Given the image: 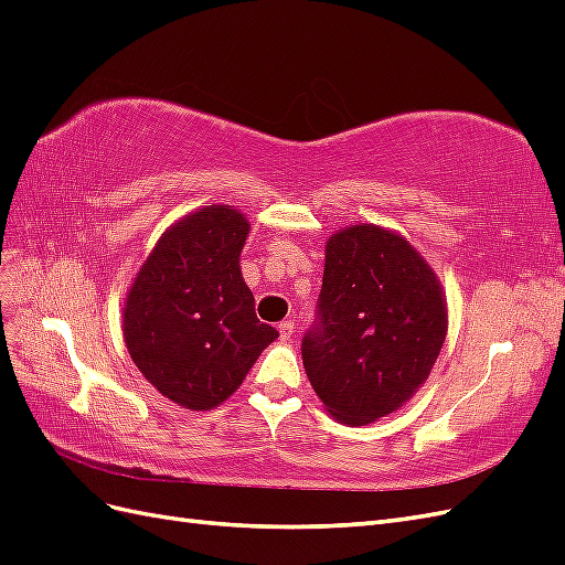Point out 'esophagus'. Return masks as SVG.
I'll return each instance as SVG.
<instances>
[{"mask_svg": "<svg viewBox=\"0 0 565 565\" xmlns=\"http://www.w3.org/2000/svg\"><path fill=\"white\" fill-rule=\"evenodd\" d=\"M278 332H280L282 341H289V339H292V334H295V322L292 320H282L278 324Z\"/></svg>", "mask_w": 565, "mask_h": 565, "instance_id": "esophagus-1", "label": "esophagus"}]
</instances>
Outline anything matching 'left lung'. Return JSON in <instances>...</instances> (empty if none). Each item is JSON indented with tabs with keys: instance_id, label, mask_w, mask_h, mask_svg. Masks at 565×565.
<instances>
[{
	"instance_id": "1",
	"label": "left lung",
	"mask_w": 565,
	"mask_h": 565,
	"mask_svg": "<svg viewBox=\"0 0 565 565\" xmlns=\"http://www.w3.org/2000/svg\"><path fill=\"white\" fill-rule=\"evenodd\" d=\"M446 334L443 287L403 235L361 224L330 237L301 358L334 419L363 426L396 413L429 377Z\"/></svg>"
}]
</instances>
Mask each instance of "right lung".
Instances as JSON below:
<instances>
[{
    "label": "right lung",
    "mask_w": 565,
    "mask_h": 565,
    "mask_svg": "<svg viewBox=\"0 0 565 565\" xmlns=\"http://www.w3.org/2000/svg\"><path fill=\"white\" fill-rule=\"evenodd\" d=\"M249 221L207 204L167 228L122 311L131 361L162 396L212 409L243 384L278 330L254 313L241 252Z\"/></svg>",
    "instance_id": "right-lung-1"
}]
</instances>
